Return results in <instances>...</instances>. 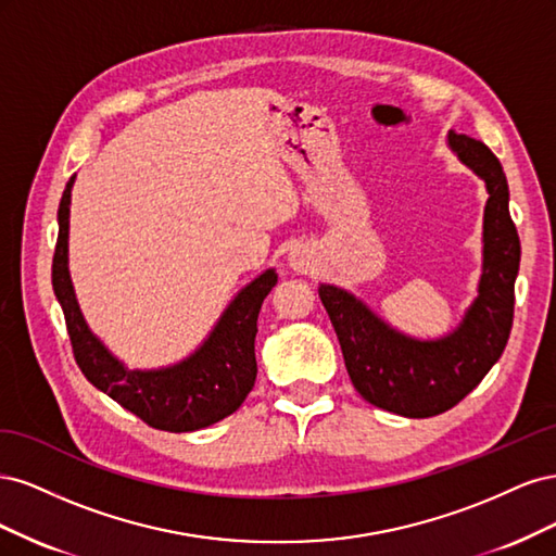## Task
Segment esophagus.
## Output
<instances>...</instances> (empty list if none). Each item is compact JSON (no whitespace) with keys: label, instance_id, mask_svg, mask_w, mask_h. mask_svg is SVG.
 Returning a JSON list of instances; mask_svg holds the SVG:
<instances>
[{"label":"esophagus","instance_id":"esophagus-1","mask_svg":"<svg viewBox=\"0 0 556 556\" xmlns=\"http://www.w3.org/2000/svg\"><path fill=\"white\" fill-rule=\"evenodd\" d=\"M290 266L299 274H308L313 268V255L308 250H294L290 255Z\"/></svg>","mask_w":556,"mask_h":556}]
</instances>
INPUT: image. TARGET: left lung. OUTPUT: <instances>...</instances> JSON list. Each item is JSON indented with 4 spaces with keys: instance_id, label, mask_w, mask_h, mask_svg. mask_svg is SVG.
<instances>
[{
    "instance_id": "8db88e82",
    "label": "left lung",
    "mask_w": 556,
    "mask_h": 556,
    "mask_svg": "<svg viewBox=\"0 0 556 556\" xmlns=\"http://www.w3.org/2000/svg\"><path fill=\"white\" fill-rule=\"evenodd\" d=\"M450 148L484 182V264L480 290L457 331L441 341H413L387 327L352 294L319 285L355 390L374 406L403 417L441 415L476 390L506 350L515 313L519 237L508 211V180L482 141L450 131Z\"/></svg>"
}]
</instances>
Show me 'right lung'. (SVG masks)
I'll return each instance as SVG.
<instances>
[{"label":"right lung","instance_id":"obj_1","mask_svg":"<svg viewBox=\"0 0 556 556\" xmlns=\"http://www.w3.org/2000/svg\"><path fill=\"white\" fill-rule=\"evenodd\" d=\"M72 185L74 176L66 182L58 211L53 290L64 311L66 331L83 376L153 429L180 433L220 422L241 406L255 387L257 315L266 294L278 282L276 271L268 268L239 292L208 341L192 357L160 371H127L90 333L76 304L66 268Z\"/></svg>","mask_w":556,"mask_h":556}]
</instances>
